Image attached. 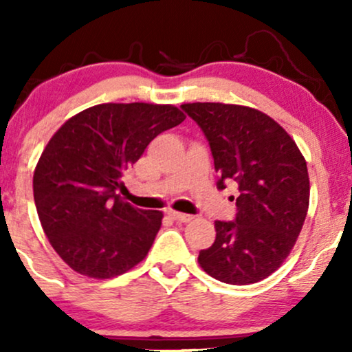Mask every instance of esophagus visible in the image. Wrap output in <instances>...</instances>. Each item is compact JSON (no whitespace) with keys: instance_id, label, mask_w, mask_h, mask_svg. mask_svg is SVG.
Masks as SVG:
<instances>
[{"instance_id":"34e87169","label":"esophagus","mask_w":352,"mask_h":352,"mask_svg":"<svg viewBox=\"0 0 352 352\" xmlns=\"http://www.w3.org/2000/svg\"><path fill=\"white\" fill-rule=\"evenodd\" d=\"M168 215H170L175 221H182V223H187V221H190L193 218L192 215H187V213L175 212V210H170V212H168Z\"/></svg>"}]
</instances>
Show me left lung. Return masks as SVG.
<instances>
[{
	"label": "left lung",
	"mask_w": 352,
	"mask_h": 352,
	"mask_svg": "<svg viewBox=\"0 0 352 352\" xmlns=\"http://www.w3.org/2000/svg\"><path fill=\"white\" fill-rule=\"evenodd\" d=\"M212 148L218 188L238 185L235 221H215L201 250L205 273L228 285L258 283L292 253L309 207L308 167L292 135L258 109L221 102L182 104Z\"/></svg>",
	"instance_id": "left-lung-1"
}]
</instances>
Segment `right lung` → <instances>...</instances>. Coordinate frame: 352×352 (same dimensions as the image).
Masks as SVG:
<instances>
[{
	"label": "right lung",
	"instance_id": "obj_1",
	"mask_svg": "<svg viewBox=\"0 0 352 352\" xmlns=\"http://www.w3.org/2000/svg\"><path fill=\"white\" fill-rule=\"evenodd\" d=\"M184 120L172 104L107 102L72 116L51 137L34 168V204L69 268L107 280L147 256L162 212L132 207L117 190L147 145Z\"/></svg>",
	"mask_w": 352,
	"mask_h": 352
}]
</instances>
